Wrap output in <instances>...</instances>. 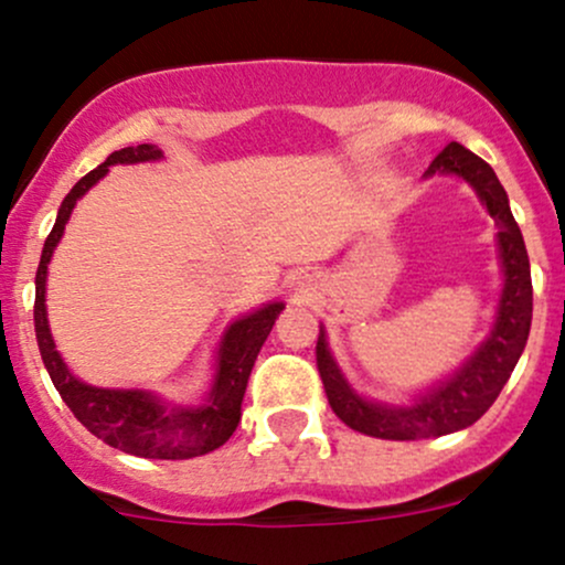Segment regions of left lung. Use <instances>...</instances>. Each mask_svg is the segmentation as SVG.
Wrapping results in <instances>:
<instances>
[{"label": "left lung", "instance_id": "1", "mask_svg": "<svg viewBox=\"0 0 565 565\" xmlns=\"http://www.w3.org/2000/svg\"><path fill=\"white\" fill-rule=\"evenodd\" d=\"M454 172L476 188L478 196L489 210V215L499 223V257L504 265V289L499 300V316L491 337L481 350L454 374L451 380L440 382L436 391L425 393L414 406H382L364 401L350 391L345 377L337 369L332 353L327 348L323 329L316 342V366H319L323 391L329 406L337 417L353 430L364 436L385 440H419L436 438L446 433L470 427L481 419L497 395L502 393L504 382L510 380L512 369L526 348L531 329V270L526 244L521 228L512 217L508 193L497 180L494 170L481 157L468 151L459 142H449L444 151L427 167V174Z\"/></svg>", "mask_w": 565, "mask_h": 565}]
</instances>
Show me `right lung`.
I'll return each mask as SVG.
<instances>
[{"instance_id": "1", "label": "right lung", "mask_w": 565, "mask_h": 565, "mask_svg": "<svg viewBox=\"0 0 565 565\" xmlns=\"http://www.w3.org/2000/svg\"><path fill=\"white\" fill-rule=\"evenodd\" d=\"M161 159L157 146H129L114 151L111 157L87 172L71 188L63 199L57 220L44 242L42 260L36 270V300H34V327L39 353H42L44 366H47L50 380L55 391L66 401L74 417L87 427L93 436L114 449L135 454L146 459H191L201 454L215 451L233 436L238 419H242V401L249 380L252 366H255L257 353H260L265 337L274 329L276 316L284 310V302H270L257 313L244 316L223 337L217 361V377L212 385L210 398L199 408H174L164 406L157 395L142 391H106V387L84 385L68 372L63 364L61 353L55 350L53 337L47 327V310H44V281H47V263L53 249L61 242L63 228H66L71 210L84 193L93 188L111 164H135V161Z\"/></svg>"}]
</instances>
